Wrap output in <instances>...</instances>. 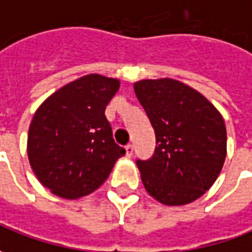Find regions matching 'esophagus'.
Returning <instances> with one entry per match:
<instances>
[{
  "instance_id": "esophagus-1",
  "label": "esophagus",
  "mask_w": 252,
  "mask_h": 252,
  "mask_svg": "<svg viewBox=\"0 0 252 252\" xmlns=\"http://www.w3.org/2000/svg\"><path fill=\"white\" fill-rule=\"evenodd\" d=\"M133 151H134L133 145H131V144H127V145H126V156H127V158H131V155H133Z\"/></svg>"
}]
</instances>
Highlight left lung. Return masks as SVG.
<instances>
[{
    "instance_id": "left-lung-1",
    "label": "left lung",
    "mask_w": 252,
    "mask_h": 252,
    "mask_svg": "<svg viewBox=\"0 0 252 252\" xmlns=\"http://www.w3.org/2000/svg\"><path fill=\"white\" fill-rule=\"evenodd\" d=\"M134 92L155 130L156 147L137 159L147 192L167 206L196 200L209 190L226 158L221 114L199 92L174 79H144Z\"/></svg>"
}]
</instances>
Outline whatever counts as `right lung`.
I'll return each instance as SVG.
<instances>
[{"instance_id": "add662e5", "label": "right lung", "mask_w": 252, "mask_h": 252, "mask_svg": "<svg viewBox=\"0 0 252 252\" xmlns=\"http://www.w3.org/2000/svg\"><path fill=\"white\" fill-rule=\"evenodd\" d=\"M118 89V79L90 74L67 83L36 109L29 130V160L39 182L55 195H89L126 154L114 141L104 114Z\"/></svg>"}]
</instances>
